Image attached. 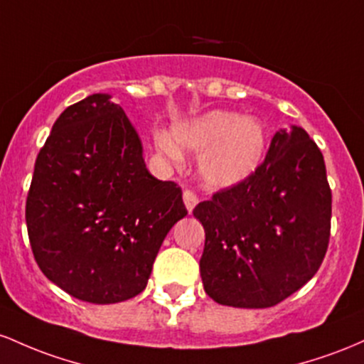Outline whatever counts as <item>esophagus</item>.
Segmentation results:
<instances>
[{"label": "esophagus", "instance_id": "34e87169", "mask_svg": "<svg viewBox=\"0 0 364 364\" xmlns=\"http://www.w3.org/2000/svg\"><path fill=\"white\" fill-rule=\"evenodd\" d=\"M198 201L199 199H198V196H196V193H193V191H183V204H186V208L189 213H193L194 206L198 204Z\"/></svg>", "mask_w": 364, "mask_h": 364}]
</instances>
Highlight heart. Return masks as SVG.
<instances>
[{"mask_svg":"<svg viewBox=\"0 0 364 364\" xmlns=\"http://www.w3.org/2000/svg\"><path fill=\"white\" fill-rule=\"evenodd\" d=\"M171 134L181 148L191 153L205 151L198 171L211 189H230L246 182L263 165L268 151L264 125L256 118L227 109H211L181 122ZM174 143L165 132L154 136L158 153L171 163H181L182 153Z\"/></svg>","mask_w":364,"mask_h":364,"instance_id":"b5f03b06","label":"heart"}]
</instances>
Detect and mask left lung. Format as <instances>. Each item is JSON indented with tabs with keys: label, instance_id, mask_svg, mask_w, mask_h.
Listing matches in <instances>:
<instances>
[{
	"label": "left lung",
	"instance_id": "left-lung-1",
	"mask_svg": "<svg viewBox=\"0 0 364 364\" xmlns=\"http://www.w3.org/2000/svg\"><path fill=\"white\" fill-rule=\"evenodd\" d=\"M204 291L232 308H270L313 279L330 239L332 191L304 129H280L258 171L199 203Z\"/></svg>",
	"mask_w": 364,
	"mask_h": 364
}]
</instances>
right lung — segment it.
<instances>
[{
  "mask_svg": "<svg viewBox=\"0 0 364 364\" xmlns=\"http://www.w3.org/2000/svg\"><path fill=\"white\" fill-rule=\"evenodd\" d=\"M186 215L181 187L149 173L139 134L109 94H91L58 117L26 204L32 252L53 284L92 304L137 296Z\"/></svg>",
  "mask_w": 364,
  "mask_h": 364,
  "instance_id": "1",
  "label": "right lung"
}]
</instances>
